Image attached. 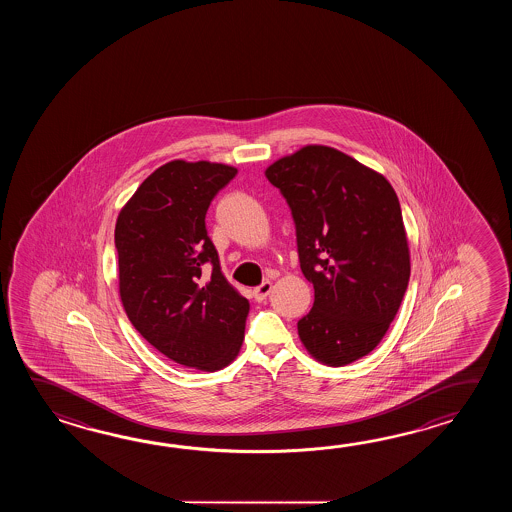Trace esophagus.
Segmentation results:
<instances>
[{"label":"esophagus","mask_w":512,"mask_h":512,"mask_svg":"<svg viewBox=\"0 0 512 512\" xmlns=\"http://www.w3.org/2000/svg\"><path fill=\"white\" fill-rule=\"evenodd\" d=\"M272 291V283L271 282H263L258 287H254V291H252V296H254V300L256 302H263Z\"/></svg>","instance_id":"obj_1"}]
</instances>
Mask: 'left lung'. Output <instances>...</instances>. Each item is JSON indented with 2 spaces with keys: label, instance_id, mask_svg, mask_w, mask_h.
Instances as JSON below:
<instances>
[{
  "label": "left lung",
  "instance_id": "obj_1",
  "mask_svg": "<svg viewBox=\"0 0 512 512\" xmlns=\"http://www.w3.org/2000/svg\"><path fill=\"white\" fill-rule=\"evenodd\" d=\"M265 177L291 208L300 269L315 287L298 335L329 366L359 360L386 335L410 280L395 190L327 146H305L271 164Z\"/></svg>",
  "mask_w": 512,
  "mask_h": 512
}]
</instances>
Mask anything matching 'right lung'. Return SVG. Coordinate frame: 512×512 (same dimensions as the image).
Here are the masks:
<instances>
[{"label": "right lung", "mask_w": 512, "mask_h": 512, "mask_svg": "<svg viewBox=\"0 0 512 512\" xmlns=\"http://www.w3.org/2000/svg\"><path fill=\"white\" fill-rule=\"evenodd\" d=\"M236 174L227 164L166 163L117 219L126 315L153 348L186 368L227 366L245 335L251 305L221 274L205 227L212 199Z\"/></svg>", "instance_id": "obj_1"}]
</instances>
